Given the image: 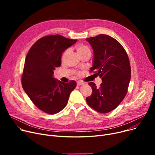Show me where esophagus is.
I'll return each instance as SVG.
<instances>
[{
  "instance_id": "esophagus-1",
  "label": "esophagus",
  "mask_w": 155,
  "mask_h": 155,
  "mask_svg": "<svg viewBox=\"0 0 155 155\" xmlns=\"http://www.w3.org/2000/svg\"><path fill=\"white\" fill-rule=\"evenodd\" d=\"M77 86H80V85H84V84L83 82H77Z\"/></svg>"
}]
</instances>
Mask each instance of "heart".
Segmentation results:
<instances>
[{
    "label": "heart",
    "instance_id": "obj_1",
    "mask_svg": "<svg viewBox=\"0 0 155 155\" xmlns=\"http://www.w3.org/2000/svg\"><path fill=\"white\" fill-rule=\"evenodd\" d=\"M76 50H77V53L78 54L79 56L82 55V54H84L86 53H88V52H91L90 50H89V48L87 46H85L84 45H81V44L78 45L76 46ZM68 51V50H67L63 53V54L62 55V59H63L64 58L65 56H66V54H67Z\"/></svg>",
    "mask_w": 155,
    "mask_h": 155
}]
</instances>
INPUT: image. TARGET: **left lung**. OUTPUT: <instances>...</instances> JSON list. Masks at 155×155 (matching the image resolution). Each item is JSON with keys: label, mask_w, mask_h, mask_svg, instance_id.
<instances>
[{"label": "left lung", "mask_w": 155, "mask_h": 155, "mask_svg": "<svg viewBox=\"0 0 155 155\" xmlns=\"http://www.w3.org/2000/svg\"><path fill=\"white\" fill-rule=\"evenodd\" d=\"M86 41L94 51L91 72L94 71V75L102 81L100 87L88 83L92 94L86 101L92 109L105 114L116 109L127 94L131 74L129 58L123 46L108 35H100Z\"/></svg>", "instance_id": "left-lung-1"}]
</instances>
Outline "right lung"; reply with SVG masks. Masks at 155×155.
<instances>
[{
    "label": "right lung",
    "instance_id": "right-lung-1",
    "mask_svg": "<svg viewBox=\"0 0 155 155\" xmlns=\"http://www.w3.org/2000/svg\"><path fill=\"white\" fill-rule=\"evenodd\" d=\"M77 41L59 35L47 36L38 40L27 54L22 88L36 106L47 114L60 112L77 86L74 80L63 83L53 77L54 70L61 65L63 52Z\"/></svg>",
    "mask_w": 155,
    "mask_h": 155
}]
</instances>
